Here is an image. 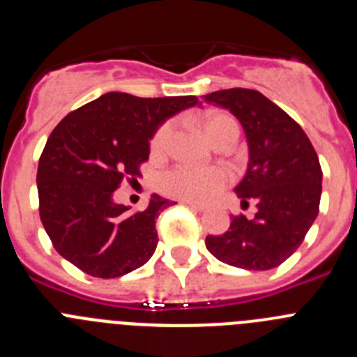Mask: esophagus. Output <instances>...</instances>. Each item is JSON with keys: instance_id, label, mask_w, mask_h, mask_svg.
<instances>
[{"instance_id": "esophagus-1", "label": "esophagus", "mask_w": 357, "mask_h": 357, "mask_svg": "<svg viewBox=\"0 0 357 357\" xmlns=\"http://www.w3.org/2000/svg\"><path fill=\"white\" fill-rule=\"evenodd\" d=\"M184 204L189 207V209L197 211V213H204V211H206V207L200 206V204H195V202H184Z\"/></svg>"}]
</instances>
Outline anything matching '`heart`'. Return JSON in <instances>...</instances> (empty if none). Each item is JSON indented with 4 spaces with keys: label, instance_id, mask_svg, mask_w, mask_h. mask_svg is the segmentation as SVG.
Masks as SVG:
<instances>
[{
    "label": "heart",
    "instance_id": "1",
    "mask_svg": "<svg viewBox=\"0 0 357 357\" xmlns=\"http://www.w3.org/2000/svg\"><path fill=\"white\" fill-rule=\"evenodd\" d=\"M200 123L209 139L216 146L230 143L234 144L239 137V125L232 116L223 112H207L200 116ZM173 132V123H162L151 137V151L159 155L168 148ZM230 182V175L223 168H191V166H175L162 172L157 178V188L164 195L181 198L195 204H206L213 200Z\"/></svg>",
    "mask_w": 357,
    "mask_h": 357
}]
</instances>
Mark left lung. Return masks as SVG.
<instances>
[{
	"instance_id": "8db88e82",
	"label": "left lung",
	"mask_w": 357,
	"mask_h": 357,
	"mask_svg": "<svg viewBox=\"0 0 357 357\" xmlns=\"http://www.w3.org/2000/svg\"><path fill=\"white\" fill-rule=\"evenodd\" d=\"M206 102L229 109L248 141V168L236 185L241 206L255 202L252 220L232 216L227 232L207 236L206 247L222 263L272 270L301 247L318 216L321 168L313 144L284 110L254 89H223Z\"/></svg>"
}]
</instances>
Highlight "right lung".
Segmentation results:
<instances>
[{
  "label": "right lung",
  "mask_w": 357,
  "mask_h": 357,
  "mask_svg": "<svg viewBox=\"0 0 357 357\" xmlns=\"http://www.w3.org/2000/svg\"><path fill=\"white\" fill-rule=\"evenodd\" d=\"M197 96L107 93L73 110L50 134L39 159V214L53 247L82 272L114 279L143 266L157 247L155 220L173 202L151 195L141 213L114 204L125 178L141 176L157 128Z\"/></svg>",
  "instance_id": "obj_1"
}]
</instances>
